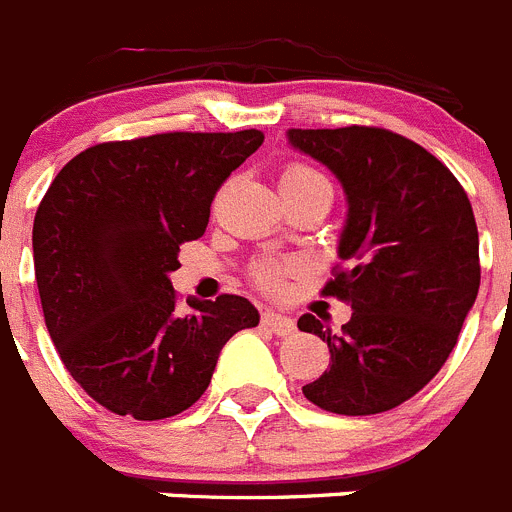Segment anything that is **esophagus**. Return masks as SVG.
<instances>
[{
    "label": "esophagus",
    "mask_w": 512,
    "mask_h": 512,
    "mask_svg": "<svg viewBox=\"0 0 512 512\" xmlns=\"http://www.w3.org/2000/svg\"><path fill=\"white\" fill-rule=\"evenodd\" d=\"M261 323H264L274 336H282V338L289 336V333L295 330V320L287 318V315H279V312L274 310H266L264 315H261Z\"/></svg>",
    "instance_id": "obj_1"
}]
</instances>
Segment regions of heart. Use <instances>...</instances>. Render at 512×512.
<instances>
[{"instance_id":"obj_1","label":"heart","mask_w":512,"mask_h":512,"mask_svg":"<svg viewBox=\"0 0 512 512\" xmlns=\"http://www.w3.org/2000/svg\"><path fill=\"white\" fill-rule=\"evenodd\" d=\"M282 184H328L318 169H312L307 164H289L282 171ZM289 266L287 264H274V261H261L253 266L251 279L253 284L264 292H277L282 287L284 277H287Z\"/></svg>"}]
</instances>
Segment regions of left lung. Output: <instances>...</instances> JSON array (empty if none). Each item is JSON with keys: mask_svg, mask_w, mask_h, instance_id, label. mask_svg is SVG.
I'll list each match as a JSON object with an SVG mask.
<instances>
[{"mask_svg": "<svg viewBox=\"0 0 512 512\" xmlns=\"http://www.w3.org/2000/svg\"><path fill=\"white\" fill-rule=\"evenodd\" d=\"M289 140L348 194L341 264L323 295L354 310L341 333L323 330L310 312L297 320L330 351L328 372L302 392L328 413H387L441 372L477 300L472 202L449 166L392 130H289Z\"/></svg>", "mask_w": 512, "mask_h": 512, "instance_id": "left-lung-1", "label": "left lung"}]
</instances>
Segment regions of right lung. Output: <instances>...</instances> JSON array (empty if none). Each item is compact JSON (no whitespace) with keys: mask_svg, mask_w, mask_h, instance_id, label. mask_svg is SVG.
Segmentation results:
<instances>
[{"mask_svg":"<svg viewBox=\"0 0 512 512\" xmlns=\"http://www.w3.org/2000/svg\"><path fill=\"white\" fill-rule=\"evenodd\" d=\"M261 143V130L107 140L71 158L40 200L33 256L45 328L71 377L110 413H184L205 395L220 348L259 325L238 295L189 300L182 315L169 271Z\"/></svg>","mask_w":512,"mask_h":512,"instance_id":"1","label":"right lung"}]
</instances>
